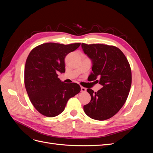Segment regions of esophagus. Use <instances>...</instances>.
Wrapping results in <instances>:
<instances>
[{
  "label": "esophagus",
  "mask_w": 153,
  "mask_h": 153,
  "mask_svg": "<svg viewBox=\"0 0 153 153\" xmlns=\"http://www.w3.org/2000/svg\"><path fill=\"white\" fill-rule=\"evenodd\" d=\"M81 92H86V88H85L84 87H81Z\"/></svg>",
  "instance_id": "esophagus-1"
}]
</instances>
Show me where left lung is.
<instances>
[{
  "instance_id": "1",
  "label": "left lung",
  "mask_w": 153,
  "mask_h": 153,
  "mask_svg": "<svg viewBox=\"0 0 153 153\" xmlns=\"http://www.w3.org/2000/svg\"><path fill=\"white\" fill-rule=\"evenodd\" d=\"M82 47L93 64L91 80L100 78L95 82L103 86L98 92L87 89L91 100L84 110L91 119L104 121L116 114L126 102L131 85L130 65L122 51L114 46L82 43Z\"/></svg>"
}]
</instances>
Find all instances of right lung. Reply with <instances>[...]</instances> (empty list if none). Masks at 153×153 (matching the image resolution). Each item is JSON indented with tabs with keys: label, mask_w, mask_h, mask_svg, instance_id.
<instances>
[{
	"label": "right lung",
	"mask_w": 153,
	"mask_h": 153,
	"mask_svg": "<svg viewBox=\"0 0 153 153\" xmlns=\"http://www.w3.org/2000/svg\"><path fill=\"white\" fill-rule=\"evenodd\" d=\"M80 46V43L63 45L47 43L32 49L27 58L24 83L34 108L46 117L61 114L69 98L80 92L76 83L66 84L58 78L65 72V57Z\"/></svg>",
	"instance_id": "obj_1"
}]
</instances>
